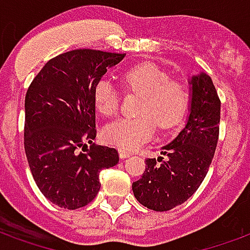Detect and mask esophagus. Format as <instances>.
<instances>
[{
	"mask_svg": "<svg viewBox=\"0 0 250 250\" xmlns=\"http://www.w3.org/2000/svg\"><path fill=\"white\" fill-rule=\"evenodd\" d=\"M131 156V153L129 152H127V150H119V157H121L122 160H125L127 159V157H129Z\"/></svg>",
	"mask_w": 250,
	"mask_h": 250,
	"instance_id": "1",
	"label": "esophagus"
}]
</instances>
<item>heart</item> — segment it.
Listing matches in <instances>:
<instances>
[{
  "mask_svg": "<svg viewBox=\"0 0 250 250\" xmlns=\"http://www.w3.org/2000/svg\"><path fill=\"white\" fill-rule=\"evenodd\" d=\"M125 89L142 95L138 118H122L104 129V142L119 149H135L148 142L155 125L167 131L180 125L188 107V86L182 81L170 80L165 70L150 62L133 66L123 74ZM94 104L104 117H114L119 110V93L111 81L100 80L94 86Z\"/></svg>",
  "mask_w": 250,
  "mask_h": 250,
  "instance_id": "obj_1",
  "label": "heart"
}]
</instances>
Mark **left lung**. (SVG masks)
Returning <instances> with one entry per match:
<instances>
[{
  "label": "left lung",
  "mask_w": 250,
  "mask_h": 250,
  "mask_svg": "<svg viewBox=\"0 0 250 250\" xmlns=\"http://www.w3.org/2000/svg\"><path fill=\"white\" fill-rule=\"evenodd\" d=\"M190 106L186 125L163 146L157 159H146V170L132 184L139 203L153 211H169L191 197L205 180L219 139L220 100L208 74L188 80Z\"/></svg>",
  "instance_id": "left-lung-1"
}]
</instances>
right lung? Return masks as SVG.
<instances>
[{"label":"right lung","mask_w":250,"mask_h":250,"mask_svg":"<svg viewBox=\"0 0 250 250\" xmlns=\"http://www.w3.org/2000/svg\"><path fill=\"white\" fill-rule=\"evenodd\" d=\"M125 53L73 49L51 59L24 100V150L36 186L53 205L76 209L101 188L100 173L118 150L95 146L94 86ZM91 146L87 148V144Z\"/></svg>","instance_id":"add662e5"}]
</instances>
